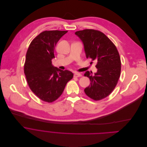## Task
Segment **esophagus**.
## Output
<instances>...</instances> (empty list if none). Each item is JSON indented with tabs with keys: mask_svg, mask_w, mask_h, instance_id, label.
<instances>
[{
	"mask_svg": "<svg viewBox=\"0 0 147 147\" xmlns=\"http://www.w3.org/2000/svg\"><path fill=\"white\" fill-rule=\"evenodd\" d=\"M82 76V74L81 73L79 72H75L74 74V76L75 77H80Z\"/></svg>",
	"mask_w": 147,
	"mask_h": 147,
	"instance_id": "34e87169",
	"label": "esophagus"
}]
</instances>
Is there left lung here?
Masks as SVG:
<instances>
[{"mask_svg":"<svg viewBox=\"0 0 147 147\" xmlns=\"http://www.w3.org/2000/svg\"><path fill=\"white\" fill-rule=\"evenodd\" d=\"M82 42L86 57L97 61V71L92 75L86 71L90 85L84 89L86 94L94 100L109 96L118 83L121 71V62L116 46L102 32L94 29H84L75 32Z\"/></svg>","mask_w":147,"mask_h":147,"instance_id":"left-lung-1","label":"left lung"}]
</instances>
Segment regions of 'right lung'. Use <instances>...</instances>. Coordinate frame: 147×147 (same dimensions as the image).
<instances>
[{
  "mask_svg": "<svg viewBox=\"0 0 147 147\" xmlns=\"http://www.w3.org/2000/svg\"><path fill=\"white\" fill-rule=\"evenodd\" d=\"M68 31H46L38 35L28 49L24 73L32 92L40 100L51 102L63 93L74 74L53 65L54 50L60 38Z\"/></svg>",
  "mask_w": 147,
  "mask_h": 147,
  "instance_id": "1",
  "label": "right lung"
}]
</instances>
